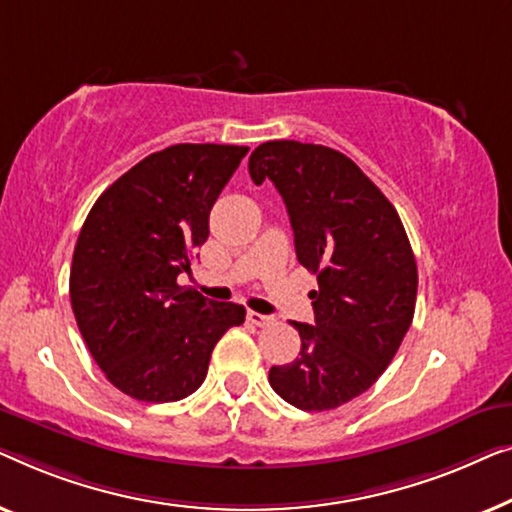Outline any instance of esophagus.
I'll use <instances>...</instances> for the list:
<instances>
[{
  "instance_id": "esophagus-1",
  "label": "esophagus",
  "mask_w": 512,
  "mask_h": 512,
  "mask_svg": "<svg viewBox=\"0 0 512 512\" xmlns=\"http://www.w3.org/2000/svg\"><path fill=\"white\" fill-rule=\"evenodd\" d=\"M246 318H248L250 325H255V327H266V325H271V322H273L271 315H262L257 311H248Z\"/></svg>"
}]
</instances>
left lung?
<instances>
[{
	"label": "left lung",
	"instance_id": "obj_1",
	"mask_svg": "<svg viewBox=\"0 0 512 512\" xmlns=\"http://www.w3.org/2000/svg\"><path fill=\"white\" fill-rule=\"evenodd\" d=\"M285 201L297 259L318 276L315 322H292L299 357L271 366L278 397L301 410H331L380 378L413 322L417 264L397 208L334 148L266 141L248 162Z\"/></svg>",
	"mask_w": 512,
	"mask_h": 512
}]
</instances>
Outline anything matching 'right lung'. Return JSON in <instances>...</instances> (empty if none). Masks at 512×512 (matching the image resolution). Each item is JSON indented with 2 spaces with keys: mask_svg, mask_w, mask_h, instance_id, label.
Listing matches in <instances>:
<instances>
[{
  "mask_svg": "<svg viewBox=\"0 0 512 512\" xmlns=\"http://www.w3.org/2000/svg\"><path fill=\"white\" fill-rule=\"evenodd\" d=\"M246 146L176 143L148 155L95 201L74 248L76 325L109 383L148 403L190 397L215 343L246 308L178 285Z\"/></svg>",
  "mask_w": 512,
  "mask_h": 512,
  "instance_id": "add662e5",
  "label": "right lung"
}]
</instances>
